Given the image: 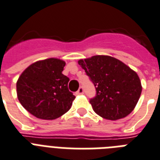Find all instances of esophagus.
Here are the masks:
<instances>
[{
  "label": "esophagus",
  "mask_w": 160,
  "mask_h": 160,
  "mask_svg": "<svg viewBox=\"0 0 160 160\" xmlns=\"http://www.w3.org/2000/svg\"><path fill=\"white\" fill-rule=\"evenodd\" d=\"M76 94L77 95H80V94H83L84 93V89H83V87H80L79 88V89L77 90V92H76Z\"/></svg>",
  "instance_id": "esophagus-1"
}]
</instances>
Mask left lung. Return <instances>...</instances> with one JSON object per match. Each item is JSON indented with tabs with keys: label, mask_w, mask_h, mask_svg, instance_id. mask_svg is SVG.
Listing matches in <instances>:
<instances>
[{
	"label": "left lung",
	"mask_w": 160,
	"mask_h": 160,
	"mask_svg": "<svg viewBox=\"0 0 160 160\" xmlns=\"http://www.w3.org/2000/svg\"><path fill=\"white\" fill-rule=\"evenodd\" d=\"M78 63L95 86L96 95L89 102L96 113L118 120L133 111L142 90L136 72L109 56H93Z\"/></svg>",
	"instance_id": "left-lung-1"
}]
</instances>
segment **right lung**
<instances>
[{"label":"right lung","mask_w":160,"mask_h":160,"mask_svg":"<svg viewBox=\"0 0 160 160\" xmlns=\"http://www.w3.org/2000/svg\"><path fill=\"white\" fill-rule=\"evenodd\" d=\"M65 65L58 58L38 61L27 67L17 80L18 99L36 118L53 120L71 108L76 97L68 89L70 79L62 74Z\"/></svg>","instance_id":"add662e5"}]
</instances>
